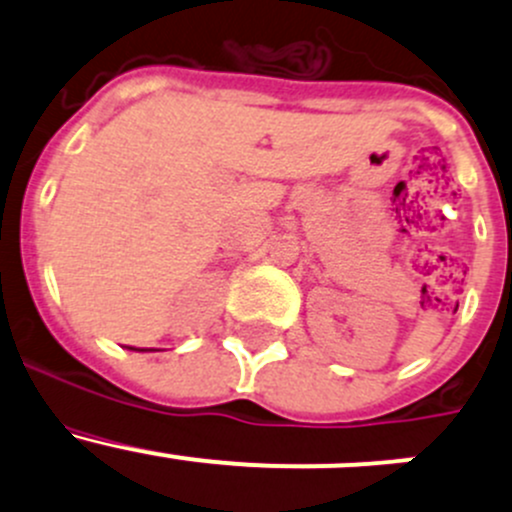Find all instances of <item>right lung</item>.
<instances>
[{"instance_id":"1","label":"right lung","mask_w":512,"mask_h":512,"mask_svg":"<svg viewBox=\"0 0 512 512\" xmlns=\"http://www.w3.org/2000/svg\"><path fill=\"white\" fill-rule=\"evenodd\" d=\"M133 349V347H131ZM136 352H146V349H136Z\"/></svg>"}]
</instances>
